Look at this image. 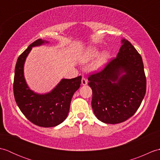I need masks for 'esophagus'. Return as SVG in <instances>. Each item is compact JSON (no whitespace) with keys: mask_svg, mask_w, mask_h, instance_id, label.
Wrapping results in <instances>:
<instances>
[{"mask_svg":"<svg viewBox=\"0 0 160 160\" xmlns=\"http://www.w3.org/2000/svg\"><path fill=\"white\" fill-rule=\"evenodd\" d=\"M87 80L85 78H82V81H81V84H82V86H84V85H87Z\"/></svg>","mask_w":160,"mask_h":160,"instance_id":"34e87169","label":"esophagus"}]
</instances>
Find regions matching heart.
Masks as SVG:
<instances>
[{
    "instance_id": "b5f03b06",
    "label": "heart",
    "mask_w": 160,
    "mask_h": 160,
    "mask_svg": "<svg viewBox=\"0 0 160 160\" xmlns=\"http://www.w3.org/2000/svg\"><path fill=\"white\" fill-rule=\"evenodd\" d=\"M98 53H99V50L96 47H88L85 52L87 59H92L93 58L96 57L98 55ZM108 56H109V54H108L107 51H104V52H102L97 60L93 64V70L98 71L103 69L107 62Z\"/></svg>"
}]
</instances>
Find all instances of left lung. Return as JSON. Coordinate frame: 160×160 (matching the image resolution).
<instances>
[{
  "label": "left lung",
  "mask_w": 160,
  "mask_h": 160,
  "mask_svg": "<svg viewBox=\"0 0 160 160\" xmlns=\"http://www.w3.org/2000/svg\"><path fill=\"white\" fill-rule=\"evenodd\" d=\"M121 44L116 58L88 78L94 114L106 124L121 123L132 116L147 89L141 56L127 40L122 38Z\"/></svg>",
  "instance_id": "obj_1"
}]
</instances>
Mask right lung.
Instances as JSON below:
<instances>
[{"label": "right lung", "instance_id": "add662e5", "mask_svg": "<svg viewBox=\"0 0 160 160\" xmlns=\"http://www.w3.org/2000/svg\"><path fill=\"white\" fill-rule=\"evenodd\" d=\"M49 42L45 40H37L18 57L13 80V94L20 110L33 124L47 128L56 127L65 120L71 98L80 88L82 80L80 76L72 79L62 78L46 93H38L30 89L24 75L25 60L33 47Z\"/></svg>", "mask_w": 160, "mask_h": 160}]
</instances>
